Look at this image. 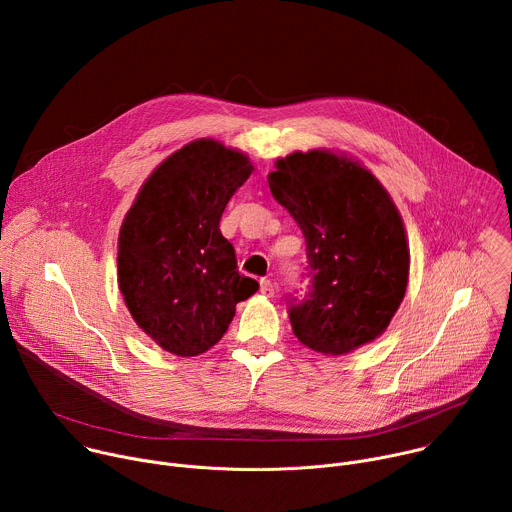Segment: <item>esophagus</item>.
<instances>
[{
    "instance_id": "1",
    "label": "esophagus",
    "mask_w": 512,
    "mask_h": 512,
    "mask_svg": "<svg viewBox=\"0 0 512 512\" xmlns=\"http://www.w3.org/2000/svg\"><path fill=\"white\" fill-rule=\"evenodd\" d=\"M259 285H261V294H263V296L271 298V296L275 294V287H273V283H271L269 279H261Z\"/></svg>"
}]
</instances>
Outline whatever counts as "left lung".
<instances>
[{"instance_id":"8db88e82","label":"left lung","mask_w":512,"mask_h":512,"mask_svg":"<svg viewBox=\"0 0 512 512\" xmlns=\"http://www.w3.org/2000/svg\"><path fill=\"white\" fill-rule=\"evenodd\" d=\"M267 182L306 237L310 287L291 298L294 334L334 356L373 342L409 279V245L389 192L367 168L328 150L277 160Z\"/></svg>"}]
</instances>
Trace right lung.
<instances>
[{
	"label": "right lung",
	"mask_w": 512,
	"mask_h": 512,
	"mask_svg": "<svg viewBox=\"0 0 512 512\" xmlns=\"http://www.w3.org/2000/svg\"><path fill=\"white\" fill-rule=\"evenodd\" d=\"M251 172L245 154L196 139L152 172L125 214L119 289L135 324L172 354L206 352L259 289L218 227Z\"/></svg>",
	"instance_id": "right-lung-1"
}]
</instances>
